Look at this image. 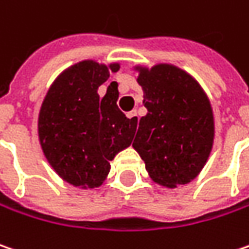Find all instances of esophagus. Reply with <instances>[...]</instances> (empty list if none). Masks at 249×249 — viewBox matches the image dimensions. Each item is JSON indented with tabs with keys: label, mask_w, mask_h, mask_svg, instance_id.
I'll list each match as a JSON object with an SVG mask.
<instances>
[{
	"label": "esophagus",
	"mask_w": 249,
	"mask_h": 249,
	"mask_svg": "<svg viewBox=\"0 0 249 249\" xmlns=\"http://www.w3.org/2000/svg\"><path fill=\"white\" fill-rule=\"evenodd\" d=\"M126 117H128V118H129V120H132V123H134V124H137V123H138V114H137V111H131V112H128V114H126Z\"/></svg>",
	"instance_id": "34e87169"
}]
</instances>
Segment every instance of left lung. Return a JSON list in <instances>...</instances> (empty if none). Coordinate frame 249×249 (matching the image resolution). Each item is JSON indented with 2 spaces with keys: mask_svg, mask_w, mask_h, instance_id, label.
<instances>
[{
  "mask_svg": "<svg viewBox=\"0 0 249 249\" xmlns=\"http://www.w3.org/2000/svg\"><path fill=\"white\" fill-rule=\"evenodd\" d=\"M138 83L148 114L132 146L156 183L176 187L193 180L212 152L210 101L190 74L170 65L141 67Z\"/></svg>",
  "mask_w": 249,
  "mask_h": 249,
  "instance_id": "left-lung-1",
  "label": "left lung"
}]
</instances>
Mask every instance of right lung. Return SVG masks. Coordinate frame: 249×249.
<instances>
[{
	"label": "right lung",
	"instance_id": "1",
	"mask_svg": "<svg viewBox=\"0 0 249 249\" xmlns=\"http://www.w3.org/2000/svg\"><path fill=\"white\" fill-rule=\"evenodd\" d=\"M120 65L84 60L65 70L52 84L39 112V141L56 173L73 186L97 187L110 172V160L131 145L137 124L118 108V84L103 97L98 87Z\"/></svg>",
	"mask_w": 249,
	"mask_h": 249
}]
</instances>
